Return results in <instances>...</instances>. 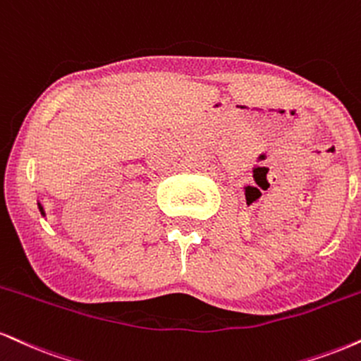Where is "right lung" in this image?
Returning <instances> with one entry per match:
<instances>
[{
	"instance_id": "add662e5",
	"label": "right lung",
	"mask_w": 361,
	"mask_h": 361,
	"mask_svg": "<svg viewBox=\"0 0 361 361\" xmlns=\"http://www.w3.org/2000/svg\"><path fill=\"white\" fill-rule=\"evenodd\" d=\"M38 210H40L42 216H47V215H45V210H43V207H42V203H40V202H38Z\"/></svg>"
}]
</instances>
